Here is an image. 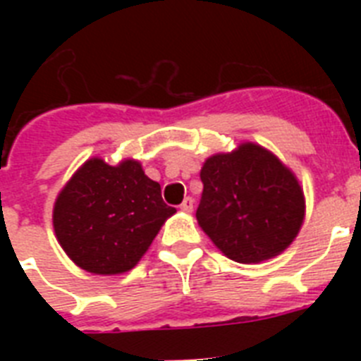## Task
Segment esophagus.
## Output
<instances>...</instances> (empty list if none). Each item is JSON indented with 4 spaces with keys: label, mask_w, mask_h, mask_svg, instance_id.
Wrapping results in <instances>:
<instances>
[{
    "label": "esophagus",
    "mask_w": 361,
    "mask_h": 361,
    "mask_svg": "<svg viewBox=\"0 0 361 361\" xmlns=\"http://www.w3.org/2000/svg\"><path fill=\"white\" fill-rule=\"evenodd\" d=\"M180 209H183L184 213H191V212H193V200H191L190 197H188V199H184V202L180 204Z\"/></svg>",
    "instance_id": "34e87169"
}]
</instances>
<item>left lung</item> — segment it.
<instances>
[{
  "label": "left lung",
  "mask_w": 361,
  "mask_h": 361,
  "mask_svg": "<svg viewBox=\"0 0 361 361\" xmlns=\"http://www.w3.org/2000/svg\"><path fill=\"white\" fill-rule=\"evenodd\" d=\"M197 220L228 258L258 264L279 257L298 235L305 197L296 175L257 142L215 153L200 170Z\"/></svg>",
  "instance_id": "8db88e82"
}]
</instances>
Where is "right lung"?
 <instances>
[{"label": "right lung", "mask_w": 361, "mask_h": 361, "mask_svg": "<svg viewBox=\"0 0 361 361\" xmlns=\"http://www.w3.org/2000/svg\"><path fill=\"white\" fill-rule=\"evenodd\" d=\"M177 209L135 159L82 162L57 193L52 222L68 258L94 275H123L139 264Z\"/></svg>", "instance_id": "obj_1"}]
</instances>
